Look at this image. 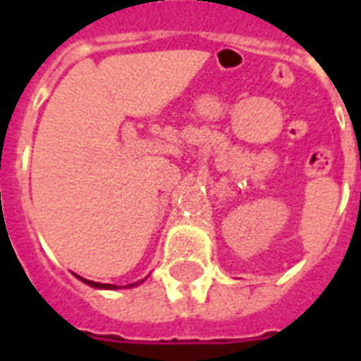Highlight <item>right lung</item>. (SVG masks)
Returning a JSON list of instances; mask_svg holds the SVG:
<instances>
[{
	"label": "right lung",
	"instance_id": "add662e5",
	"mask_svg": "<svg viewBox=\"0 0 361 361\" xmlns=\"http://www.w3.org/2000/svg\"><path fill=\"white\" fill-rule=\"evenodd\" d=\"M78 279L84 281V283H86V285L95 286V288H118V286H116V285H104V283H95V281H87V279H84V277H78ZM135 285H136V283H135ZM129 286H130V285H129Z\"/></svg>",
	"mask_w": 361,
	"mask_h": 361
}]
</instances>
